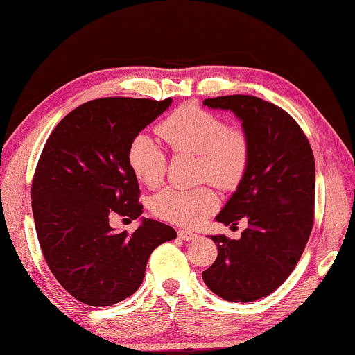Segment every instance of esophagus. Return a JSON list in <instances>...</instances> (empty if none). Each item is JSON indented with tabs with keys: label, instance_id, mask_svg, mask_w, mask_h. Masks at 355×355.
<instances>
[{
	"label": "esophagus",
	"instance_id": "34e87169",
	"mask_svg": "<svg viewBox=\"0 0 355 355\" xmlns=\"http://www.w3.org/2000/svg\"><path fill=\"white\" fill-rule=\"evenodd\" d=\"M196 237H197V235L191 232V231H184V229H180V231H178V239H182L184 241H191Z\"/></svg>",
	"mask_w": 355,
	"mask_h": 355
}]
</instances>
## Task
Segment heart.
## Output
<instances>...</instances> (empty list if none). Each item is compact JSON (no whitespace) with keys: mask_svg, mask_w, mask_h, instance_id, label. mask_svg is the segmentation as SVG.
Segmentation results:
<instances>
[{"mask_svg":"<svg viewBox=\"0 0 355 355\" xmlns=\"http://www.w3.org/2000/svg\"><path fill=\"white\" fill-rule=\"evenodd\" d=\"M158 135L173 154L197 155V173L221 189H234L249 166L251 143L243 129L227 128L220 115L196 104H184L158 124ZM128 163L138 182L148 187L163 183L168 168L164 150L149 135H137L128 149ZM218 198L211 187H168L150 201L158 218L196 227L217 209Z\"/></svg>","mask_w":355,"mask_h":355,"instance_id":"heart-1","label":"heart"}]
</instances>
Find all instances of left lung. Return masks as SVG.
<instances>
[{"mask_svg":"<svg viewBox=\"0 0 355 355\" xmlns=\"http://www.w3.org/2000/svg\"><path fill=\"white\" fill-rule=\"evenodd\" d=\"M205 106L232 110L243 121L251 158L237 191L215 220H248L241 239L212 235L217 260L206 286L227 302L248 303L280 286L300 260L314 226L315 162L306 135L286 110L251 95L207 98Z\"/></svg>","mask_w":355,"mask_h":355,"instance_id":"left-lung-1","label":"left lung"}]
</instances>
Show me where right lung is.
Here are the masks:
<instances>
[{
  "instance_id": "obj_1",
  "label": "right lung",
  "mask_w": 355,
  "mask_h": 355,
  "mask_svg": "<svg viewBox=\"0 0 355 355\" xmlns=\"http://www.w3.org/2000/svg\"><path fill=\"white\" fill-rule=\"evenodd\" d=\"M172 98L109 96L81 104L52 130L35 169L31 197L38 241L55 279L89 306H110L140 288L152 251L177 232L143 218L115 232L114 214H143L128 149Z\"/></svg>"
}]
</instances>
